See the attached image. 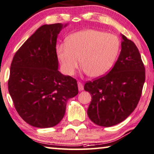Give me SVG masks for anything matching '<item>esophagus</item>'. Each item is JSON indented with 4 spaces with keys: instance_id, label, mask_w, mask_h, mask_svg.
<instances>
[{
    "instance_id": "1",
    "label": "esophagus",
    "mask_w": 154,
    "mask_h": 154,
    "mask_svg": "<svg viewBox=\"0 0 154 154\" xmlns=\"http://www.w3.org/2000/svg\"><path fill=\"white\" fill-rule=\"evenodd\" d=\"M77 84H78V89H79V91H82V90H84V85H83L82 82H78Z\"/></svg>"
}]
</instances>
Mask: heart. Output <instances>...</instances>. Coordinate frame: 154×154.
Segmentation results:
<instances>
[{"mask_svg": "<svg viewBox=\"0 0 154 154\" xmlns=\"http://www.w3.org/2000/svg\"><path fill=\"white\" fill-rule=\"evenodd\" d=\"M119 41L115 35L103 31H81L70 35L66 45L57 46V55L64 72L74 74L81 64L87 75L99 77L108 71L119 52Z\"/></svg>", "mask_w": 154, "mask_h": 154, "instance_id": "b5f03b06", "label": "heart"}]
</instances>
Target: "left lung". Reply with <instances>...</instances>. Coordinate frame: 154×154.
Segmentation results:
<instances>
[{
  "instance_id": "1",
  "label": "left lung",
  "mask_w": 154,
  "mask_h": 154,
  "mask_svg": "<svg viewBox=\"0 0 154 154\" xmlns=\"http://www.w3.org/2000/svg\"><path fill=\"white\" fill-rule=\"evenodd\" d=\"M121 51L108 74L88 81L91 94L88 115L94 123L110 127L123 121L137 106L145 80V68L137 46L122 35Z\"/></svg>"
}]
</instances>
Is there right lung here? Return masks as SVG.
Returning <instances> with one entry per match:
<instances>
[{"label":"right lung","instance_id":"1","mask_svg":"<svg viewBox=\"0 0 154 154\" xmlns=\"http://www.w3.org/2000/svg\"><path fill=\"white\" fill-rule=\"evenodd\" d=\"M62 27L59 23L40 26L16 51L11 64L8 90L14 107L35 128L57 125L67 101L78 94L77 80L57 70L56 42Z\"/></svg>","mask_w":154,"mask_h":154}]
</instances>
